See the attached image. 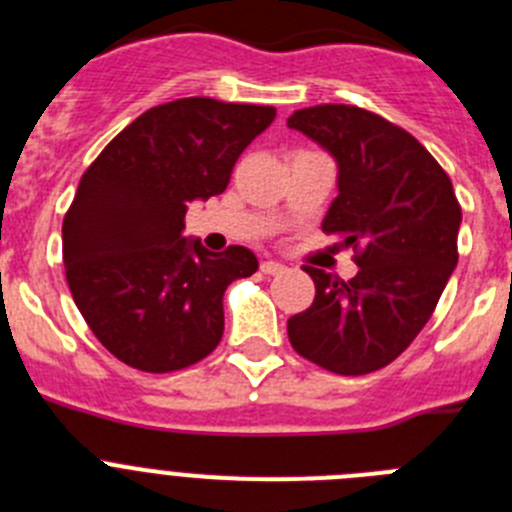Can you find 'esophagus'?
Returning a JSON list of instances; mask_svg holds the SVG:
<instances>
[{"label":"esophagus","instance_id":"obj_1","mask_svg":"<svg viewBox=\"0 0 512 512\" xmlns=\"http://www.w3.org/2000/svg\"><path fill=\"white\" fill-rule=\"evenodd\" d=\"M287 269V266L284 264H279V261H271V259H266V261H261V271H264V274H282V271Z\"/></svg>","mask_w":512,"mask_h":512}]
</instances>
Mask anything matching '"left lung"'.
Masks as SVG:
<instances>
[{
	"mask_svg": "<svg viewBox=\"0 0 512 512\" xmlns=\"http://www.w3.org/2000/svg\"><path fill=\"white\" fill-rule=\"evenodd\" d=\"M289 128L338 164V197L323 220L354 248V279L302 266L315 300L287 320L297 354L343 377L377 372L431 320L459 261L461 207L449 174L408 130L354 104L297 110Z\"/></svg>",
	"mask_w": 512,
	"mask_h": 512,
	"instance_id": "left-lung-1",
	"label": "left lung"
}]
</instances>
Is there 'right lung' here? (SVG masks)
<instances>
[{
  "label": "right lung",
  "instance_id": "obj_1",
  "mask_svg": "<svg viewBox=\"0 0 512 512\" xmlns=\"http://www.w3.org/2000/svg\"><path fill=\"white\" fill-rule=\"evenodd\" d=\"M277 117L264 104L184 97L135 117L81 176L63 217L71 297L112 356L166 374L212 354L223 295L251 277L248 248L182 235L189 202L225 192L235 161Z\"/></svg>",
  "mask_w": 512,
  "mask_h": 512
}]
</instances>
